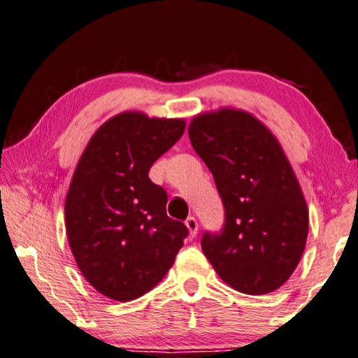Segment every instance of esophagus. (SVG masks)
Wrapping results in <instances>:
<instances>
[{
	"instance_id": "34e87169",
	"label": "esophagus",
	"mask_w": 358,
	"mask_h": 358,
	"mask_svg": "<svg viewBox=\"0 0 358 358\" xmlns=\"http://www.w3.org/2000/svg\"><path fill=\"white\" fill-rule=\"evenodd\" d=\"M186 227L187 229H189V235H191V237H196V235H197V230H199V224H197V220H196V217H194V216H189V217H187V220H186Z\"/></svg>"
}]
</instances>
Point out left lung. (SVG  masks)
Segmentation results:
<instances>
[{
  "instance_id": "1",
  "label": "left lung",
  "mask_w": 358,
  "mask_h": 358,
  "mask_svg": "<svg viewBox=\"0 0 358 358\" xmlns=\"http://www.w3.org/2000/svg\"><path fill=\"white\" fill-rule=\"evenodd\" d=\"M187 134L224 205L222 230L203 234V254L238 292L280 289L308 237L305 197L281 145L251 113L234 108L197 115Z\"/></svg>"
}]
</instances>
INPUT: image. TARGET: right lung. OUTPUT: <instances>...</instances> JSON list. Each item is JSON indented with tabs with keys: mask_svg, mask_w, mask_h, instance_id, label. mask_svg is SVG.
I'll use <instances>...</instances> for the list:
<instances>
[{
	"mask_svg": "<svg viewBox=\"0 0 358 358\" xmlns=\"http://www.w3.org/2000/svg\"><path fill=\"white\" fill-rule=\"evenodd\" d=\"M185 120L115 115L76 167L64 216L74 259L99 294L117 301L153 289L175 262L187 227L167 216V192L150 167L183 136Z\"/></svg>",
	"mask_w": 358,
	"mask_h": 358,
	"instance_id": "add662e5",
	"label": "right lung"
}]
</instances>
